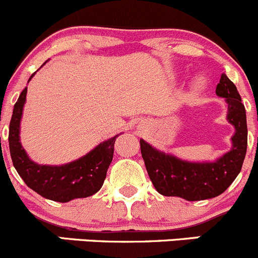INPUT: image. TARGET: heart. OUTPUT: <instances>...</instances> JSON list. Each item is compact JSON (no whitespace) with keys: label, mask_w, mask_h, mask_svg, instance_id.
I'll return each instance as SVG.
<instances>
[{"label":"heart","mask_w":258,"mask_h":258,"mask_svg":"<svg viewBox=\"0 0 258 258\" xmlns=\"http://www.w3.org/2000/svg\"><path fill=\"white\" fill-rule=\"evenodd\" d=\"M204 87H205V82L202 80H196L194 82V85H192V88H194L195 91H201Z\"/></svg>","instance_id":"1"}]
</instances>
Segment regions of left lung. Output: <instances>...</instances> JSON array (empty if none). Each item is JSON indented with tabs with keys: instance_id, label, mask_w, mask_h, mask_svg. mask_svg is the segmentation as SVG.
I'll use <instances>...</instances> for the list:
<instances>
[{
	"instance_id": "left-lung-1",
	"label": "left lung",
	"mask_w": 258,
	"mask_h": 258,
	"mask_svg": "<svg viewBox=\"0 0 258 258\" xmlns=\"http://www.w3.org/2000/svg\"><path fill=\"white\" fill-rule=\"evenodd\" d=\"M216 95L225 98L226 118L235 127L231 137L232 147L217 160L204 162L182 160L140 140L146 170L158 194L187 201L213 199L223 194L240 173L247 150L246 110L235 83L225 74L216 87Z\"/></svg>"
}]
</instances>
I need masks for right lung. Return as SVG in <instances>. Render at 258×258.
<instances>
[{
	"instance_id": "right-lung-1",
	"label": "right lung",
	"mask_w": 258,
	"mask_h": 258,
	"mask_svg": "<svg viewBox=\"0 0 258 258\" xmlns=\"http://www.w3.org/2000/svg\"><path fill=\"white\" fill-rule=\"evenodd\" d=\"M46 62H48V59ZM46 62L42 66H45ZM36 72L28 79V82L32 80ZM26 95L27 87L21 92L17 102L15 103L9 132L12 162L21 178L31 189L45 199L56 202L85 199L100 191L108 166L112 162L113 146L118 135L98 144L82 157L64 165L51 166L36 163L27 155L20 140L21 118L26 103Z\"/></svg>"
}]
</instances>
